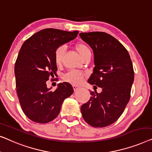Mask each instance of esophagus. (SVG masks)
Segmentation results:
<instances>
[{
    "label": "esophagus",
    "mask_w": 152,
    "mask_h": 152,
    "mask_svg": "<svg viewBox=\"0 0 152 152\" xmlns=\"http://www.w3.org/2000/svg\"><path fill=\"white\" fill-rule=\"evenodd\" d=\"M73 88H74V91H76L77 89H78L79 88H80V87L78 86V85H73Z\"/></svg>",
    "instance_id": "34e87169"
}]
</instances>
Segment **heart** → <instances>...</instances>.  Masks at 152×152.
<instances>
[{
	"mask_svg": "<svg viewBox=\"0 0 152 152\" xmlns=\"http://www.w3.org/2000/svg\"><path fill=\"white\" fill-rule=\"evenodd\" d=\"M74 49L83 58L87 55L91 54V50L89 46L84 42H77L74 45ZM65 52V50L63 46H60L54 52V61L56 65H61L63 63ZM85 76V74L84 72L73 70V71H70L65 74L63 76V79L67 82L72 83L73 85H78L82 83Z\"/></svg>",
	"mask_w": 152,
	"mask_h": 152,
	"instance_id": "1",
	"label": "heart"
}]
</instances>
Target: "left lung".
<instances>
[{
  "mask_svg": "<svg viewBox=\"0 0 152 152\" xmlns=\"http://www.w3.org/2000/svg\"><path fill=\"white\" fill-rule=\"evenodd\" d=\"M79 35L93 50L95 64L88 80L95 91H90L81 113L92 127H107L120 118L129 101L134 79L132 60L125 47L110 34L92 31ZM96 85L102 88L100 93L96 92Z\"/></svg>",
  "mask_w": 152,
  "mask_h": 152,
  "instance_id": "obj_1",
  "label": "left lung"
}]
</instances>
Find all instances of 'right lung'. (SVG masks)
<instances>
[{
    "mask_svg": "<svg viewBox=\"0 0 152 152\" xmlns=\"http://www.w3.org/2000/svg\"><path fill=\"white\" fill-rule=\"evenodd\" d=\"M78 34V31L44 29L21 47L14 67L16 92L23 112L32 121L48 123L53 121L58 115L63 100L73 94L69 83H60L52 91L47 87V81L56 76V50L74 39Z\"/></svg>",
    "mask_w": 152,
    "mask_h": 152,
    "instance_id": "right-lung-1",
    "label": "right lung"
}]
</instances>
